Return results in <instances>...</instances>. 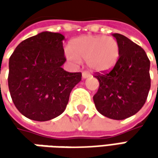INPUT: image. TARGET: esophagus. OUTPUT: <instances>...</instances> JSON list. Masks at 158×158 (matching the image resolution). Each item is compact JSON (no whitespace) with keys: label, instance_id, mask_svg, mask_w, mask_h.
<instances>
[{"label":"esophagus","instance_id":"34e87169","mask_svg":"<svg viewBox=\"0 0 158 158\" xmlns=\"http://www.w3.org/2000/svg\"><path fill=\"white\" fill-rule=\"evenodd\" d=\"M82 78L83 79H85V78H88V77H89L90 76V74L89 73V72H87V71H83L82 74Z\"/></svg>","mask_w":158,"mask_h":158}]
</instances>
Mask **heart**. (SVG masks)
<instances>
[{
    "mask_svg": "<svg viewBox=\"0 0 158 158\" xmlns=\"http://www.w3.org/2000/svg\"><path fill=\"white\" fill-rule=\"evenodd\" d=\"M66 57L79 63L86 60L89 69L106 71L112 69L119 58V46L117 40L106 36H82L71 40Z\"/></svg>",
    "mask_w": 158,
    "mask_h": 158,
    "instance_id": "b5f03b06",
    "label": "heart"
}]
</instances>
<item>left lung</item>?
I'll return each instance as SVG.
<instances>
[{"label":"left lung","mask_w":158,"mask_h":158,"mask_svg":"<svg viewBox=\"0 0 158 158\" xmlns=\"http://www.w3.org/2000/svg\"><path fill=\"white\" fill-rule=\"evenodd\" d=\"M119 46V58L110 71L97 73L99 88L93 97L96 108L112 119H124L138 112L150 89V61L145 51L129 39L112 34Z\"/></svg>","instance_id":"obj_1"}]
</instances>
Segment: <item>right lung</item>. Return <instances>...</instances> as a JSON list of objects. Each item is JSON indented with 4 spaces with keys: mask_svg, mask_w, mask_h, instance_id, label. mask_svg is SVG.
Masks as SVG:
<instances>
[{
    "mask_svg": "<svg viewBox=\"0 0 158 158\" xmlns=\"http://www.w3.org/2000/svg\"><path fill=\"white\" fill-rule=\"evenodd\" d=\"M64 36L43 31L22 41L9 58L8 83L13 103L26 118L46 121L65 111L82 73L61 68Z\"/></svg>",
    "mask_w": 158,
    "mask_h": 158,
    "instance_id": "add662e5",
    "label": "right lung"
}]
</instances>
